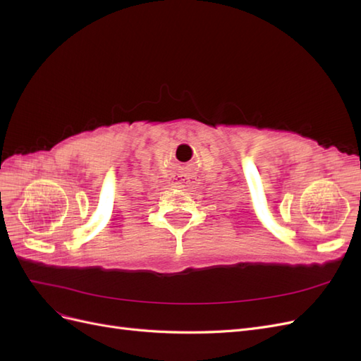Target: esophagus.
<instances>
[{"instance_id": "34e87169", "label": "esophagus", "mask_w": 361, "mask_h": 361, "mask_svg": "<svg viewBox=\"0 0 361 361\" xmlns=\"http://www.w3.org/2000/svg\"><path fill=\"white\" fill-rule=\"evenodd\" d=\"M180 180H185V179H180Z\"/></svg>"}]
</instances>
